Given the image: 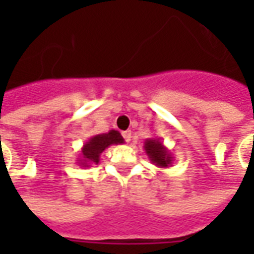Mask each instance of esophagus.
<instances>
[{
    "mask_svg": "<svg viewBox=\"0 0 254 254\" xmlns=\"http://www.w3.org/2000/svg\"><path fill=\"white\" fill-rule=\"evenodd\" d=\"M122 136H124V138H125V141H127V143H129V141L132 140V132H130V130H125V132H122Z\"/></svg>",
    "mask_w": 254,
    "mask_h": 254,
    "instance_id": "obj_1",
    "label": "esophagus"
}]
</instances>
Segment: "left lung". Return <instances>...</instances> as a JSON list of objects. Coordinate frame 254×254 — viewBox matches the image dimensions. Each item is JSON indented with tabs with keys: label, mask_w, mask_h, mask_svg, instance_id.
<instances>
[{
	"label": "left lung",
	"mask_w": 254,
	"mask_h": 254,
	"mask_svg": "<svg viewBox=\"0 0 254 254\" xmlns=\"http://www.w3.org/2000/svg\"><path fill=\"white\" fill-rule=\"evenodd\" d=\"M144 149L151 163H154L160 169L170 167L173 165V155L159 138H147L144 143Z\"/></svg>",
	"instance_id": "obj_1"
}]
</instances>
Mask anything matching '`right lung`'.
I'll use <instances>...</instances> for the list:
<instances>
[{
    "label": "right lung",
    "instance_id": "obj_1",
    "mask_svg": "<svg viewBox=\"0 0 254 254\" xmlns=\"http://www.w3.org/2000/svg\"><path fill=\"white\" fill-rule=\"evenodd\" d=\"M124 137L118 130H109L107 133L95 134L84 143L83 148L80 151V158H77V165L81 167H89L91 165H98L100 159V154L109 148L110 145L124 144Z\"/></svg>",
    "mask_w": 254,
    "mask_h": 254
}]
</instances>
